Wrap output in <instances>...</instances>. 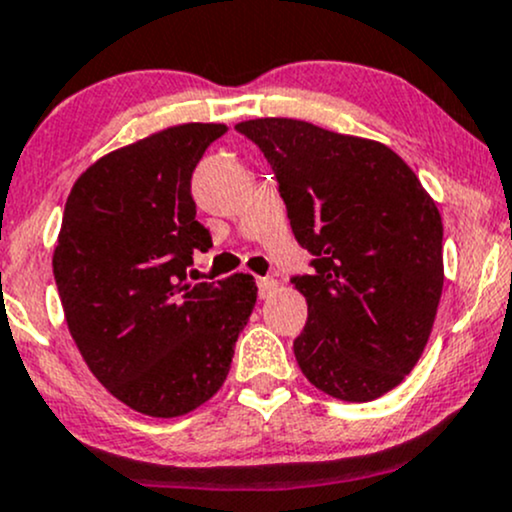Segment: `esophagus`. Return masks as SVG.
Returning a JSON list of instances; mask_svg holds the SVG:
<instances>
[{"label": "esophagus", "mask_w": 512, "mask_h": 512, "mask_svg": "<svg viewBox=\"0 0 512 512\" xmlns=\"http://www.w3.org/2000/svg\"><path fill=\"white\" fill-rule=\"evenodd\" d=\"M275 290H278V280H275V278H258V295H261V300H268V297H271Z\"/></svg>", "instance_id": "34e87169"}]
</instances>
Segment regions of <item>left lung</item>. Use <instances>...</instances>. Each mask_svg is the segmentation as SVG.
I'll list each match as a JSON object with an SVG mask.
<instances>
[{"instance_id": "8db88e82", "label": "left lung", "mask_w": 512, "mask_h": 512, "mask_svg": "<svg viewBox=\"0 0 512 512\" xmlns=\"http://www.w3.org/2000/svg\"><path fill=\"white\" fill-rule=\"evenodd\" d=\"M261 147L292 232L314 256L292 285L307 300L295 358L333 399L392 392L423 355L445 283L442 217L387 145L307 120L237 123Z\"/></svg>"}]
</instances>
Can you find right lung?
I'll list each match as a JSON object with an SVG mask.
<instances>
[{
	"instance_id": "add662e5",
	"label": "right lung",
	"mask_w": 512,
	"mask_h": 512,
	"mask_svg": "<svg viewBox=\"0 0 512 512\" xmlns=\"http://www.w3.org/2000/svg\"><path fill=\"white\" fill-rule=\"evenodd\" d=\"M222 123H183L108 152L74 181L53 273L84 363L118 401L176 418L217 394L258 287L246 273L191 283L193 251L210 232L195 220L191 176Z\"/></svg>"
}]
</instances>
